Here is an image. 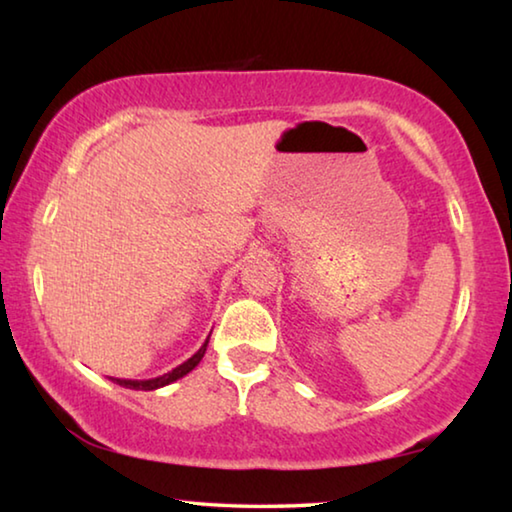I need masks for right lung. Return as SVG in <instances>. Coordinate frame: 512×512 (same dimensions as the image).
<instances>
[{
	"instance_id": "add662e5",
	"label": "right lung",
	"mask_w": 512,
	"mask_h": 512,
	"mask_svg": "<svg viewBox=\"0 0 512 512\" xmlns=\"http://www.w3.org/2000/svg\"><path fill=\"white\" fill-rule=\"evenodd\" d=\"M207 343H210V336H207L205 343L198 348L196 354H192V357H189L185 363H180V366H176L169 372H164V375H160V377H153V379H115V377H110V379L124 388H133V391H158V388L169 386V384H173V381H178L180 377H185L187 372H192L205 357Z\"/></svg>"
}]
</instances>
